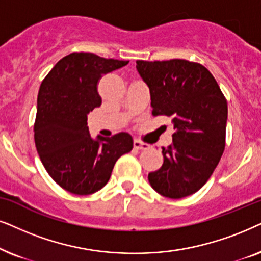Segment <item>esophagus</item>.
Wrapping results in <instances>:
<instances>
[{
  "label": "esophagus",
  "instance_id": "esophagus-1",
  "mask_svg": "<svg viewBox=\"0 0 261 261\" xmlns=\"http://www.w3.org/2000/svg\"><path fill=\"white\" fill-rule=\"evenodd\" d=\"M134 148L137 149V150H147V149L149 148V144L144 143V142L138 141V140H135L134 141Z\"/></svg>",
  "mask_w": 261,
  "mask_h": 261
}]
</instances>
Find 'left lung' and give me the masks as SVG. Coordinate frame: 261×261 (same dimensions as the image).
Wrapping results in <instances>:
<instances>
[{
  "mask_svg": "<svg viewBox=\"0 0 261 261\" xmlns=\"http://www.w3.org/2000/svg\"><path fill=\"white\" fill-rule=\"evenodd\" d=\"M150 90L152 116L172 118L173 143L162 148L163 165L149 173L152 189L179 199L205 185L225 147L228 105L216 80L186 60L136 61Z\"/></svg>",
  "mask_w": 261,
  "mask_h": 261,
  "instance_id": "obj_1",
  "label": "left lung"
}]
</instances>
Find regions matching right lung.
<instances>
[{
	"instance_id": "right-lung-1",
	"label": "right lung",
	"mask_w": 261,
	"mask_h": 261,
	"mask_svg": "<svg viewBox=\"0 0 261 261\" xmlns=\"http://www.w3.org/2000/svg\"><path fill=\"white\" fill-rule=\"evenodd\" d=\"M127 63L72 52L58 61L41 82L34 142L48 175L68 192L86 196L101 190L117 160L133 150L128 134L93 140L87 125V114L101 105L99 80Z\"/></svg>"
}]
</instances>
